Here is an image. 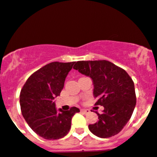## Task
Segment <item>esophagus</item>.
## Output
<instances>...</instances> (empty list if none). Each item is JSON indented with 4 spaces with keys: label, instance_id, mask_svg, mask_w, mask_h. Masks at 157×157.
Returning <instances> with one entry per match:
<instances>
[{
    "label": "esophagus",
    "instance_id": "1",
    "mask_svg": "<svg viewBox=\"0 0 157 157\" xmlns=\"http://www.w3.org/2000/svg\"><path fill=\"white\" fill-rule=\"evenodd\" d=\"M80 111H81L82 113H83L84 114H87V113H89V112H90L89 111V109H82Z\"/></svg>",
    "mask_w": 157,
    "mask_h": 157
}]
</instances>
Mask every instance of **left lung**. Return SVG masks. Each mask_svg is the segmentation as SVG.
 I'll return each instance as SVG.
<instances>
[{
  "instance_id": "1",
  "label": "left lung",
  "mask_w": 157,
  "mask_h": 157,
  "mask_svg": "<svg viewBox=\"0 0 157 157\" xmlns=\"http://www.w3.org/2000/svg\"><path fill=\"white\" fill-rule=\"evenodd\" d=\"M74 69L92 80L95 105L104 107L98 121L89 129L100 138H109L121 131L131 118L136 104L135 87L124 70L106 60L78 61Z\"/></svg>"
}]
</instances>
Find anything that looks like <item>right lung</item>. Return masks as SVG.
<instances>
[{
  "instance_id": "right-lung-1",
  "label": "right lung",
  "mask_w": 157,
  "mask_h": 157,
  "mask_svg": "<svg viewBox=\"0 0 157 157\" xmlns=\"http://www.w3.org/2000/svg\"><path fill=\"white\" fill-rule=\"evenodd\" d=\"M75 62H53L34 72L27 79L20 94L21 110L30 127L39 136L55 140L69 132L71 118L80 109H56L53 99L59 95L65 78Z\"/></svg>"
}]
</instances>
